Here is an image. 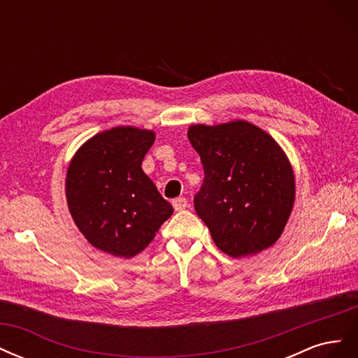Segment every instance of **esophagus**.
<instances>
[{
  "instance_id": "esophagus-1",
  "label": "esophagus",
  "mask_w": 358,
  "mask_h": 358,
  "mask_svg": "<svg viewBox=\"0 0 358 358\" xmlns=\"http://www.w3.org/2000/svg\"><path fill=\"white\" fill-rule=\"evenodd\" d=\"M173 208H175V210H183L188 206V201L185 197H179V199H175L171 201Z\"/></svg>"
}]
</instances>
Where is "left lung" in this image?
I'll return each mask as SVG.
<instances>
[{
  "label": "left lung",
  "mask_w": 358,
  "mask_h": 358,
  "mask_svg": "<svg viewBox=\"0 0 358 358\" xmlns=\"http://www.w3.org/2000/svg\"><path fill=\"white\" fill-rule=\"evenodd\" d=\"M204 179L194 208L215 245L241 258L262 252L282 234L294 204V175L275 140L246 121L191 125Z\"/></svg>",
  "instance_id": "1"
}]
</instances>
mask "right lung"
<instances>
[{
  "instance_id": "right-lung-1",
  "label": "right lung",
  "mask_w": 358,
  "mask_h": 358,
  "mask_svg": "<svg viewBox=\"0 0 358 358\" xmlns=\"http://www.w3.org/2000/svg\"><path fill=\"white\" fill-rule=\"evenodd\" d=\"M154 142L148 129L116 127L90 138L73 157L66 179L69 209L96 249L131 258L171 216V204L142 170Z\"/></svg>"
}]
</instances>
